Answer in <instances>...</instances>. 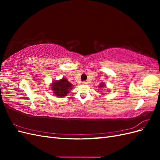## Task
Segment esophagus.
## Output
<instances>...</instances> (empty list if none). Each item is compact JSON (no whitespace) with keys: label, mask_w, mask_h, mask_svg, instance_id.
<instances>
[{"label":"esophagus","mask_w":160,"mask_h":160,"mask_svg":"<svg viewBox=\"0 0 160 160\" xmlns=\"http://www.w3.org/2000/svg\"><path fill=\"white\" fill-rule=\"evenodd\" d=\"M83 84H84V85L88 84V82H87V81H83Z\"/></svg>","instance_id":"esophagus-1"}]
</instances>
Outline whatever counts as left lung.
I'll list each match as a JSON object with an SVG mask.
<instances>
[{
  "instance_id": "left-lung-1",
  "label": "left lung",
  "mask_w": 160,
  "mask_h": 160,
  "mask_svg": "<svg viewBox=\"0 0 160 160\" xmlns=\"http://www.w3.org/2000/svg\"><path fill=\"white\" fill-rule=\"evenodd\" d=\"M99 85H100V86L99 87V88H102V87H104L105 84H104V83H101Z\"/></svg>"
}]
</instances>
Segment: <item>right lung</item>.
Instances as JSON below:
<instances>
[{
	"mask_svg": "<svg viewBox=\"0 0 160 160\" xmlns=\"http://www.w3.org/2000/svg\"><path fill=\"white\" fill-rule=\"evenodd\" d=\"M72 87V85L67 79L62 78L61 80L53 82L52 83V90L57 97H64L69 93Z\"/></svg>",
	"mask_w": 160,
	"mask_h": 160,
	"instance_id": "obj_1",
	"label": "right lung"
}]
</instances>
